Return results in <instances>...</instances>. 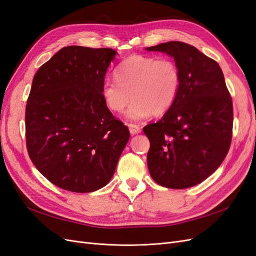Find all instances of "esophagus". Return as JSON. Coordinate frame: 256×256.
Masks as SVG:
<instances>
[{"instance_id": "obj_1", "label": "esophagus", "mask_w": 256, "mask_h": 256, "mask_svg": "<svg viewBox=\"0 0 256 256\" xmlns=\"http://www.w3.org/2000/svg\"><path fill=\"white\" fill-rule=\"evenodd\" d=\"M129 131H130V134L131 136H136L138 134L141 132V128L136 126V125H132V124H130L129 125Z\"/></svg>"}]
</instances>
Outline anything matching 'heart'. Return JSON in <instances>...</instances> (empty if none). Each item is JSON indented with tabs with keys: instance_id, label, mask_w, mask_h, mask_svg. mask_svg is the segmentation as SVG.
<instances>
[{
	"instance_id": "b5f03b06",
	"label": "heart",
	"mask_w": 256,
	"mask_h": 256,
	"mask_svg": "<svg viewBox=\"0 0 256 256\" xmlns=\"http://www.w3.org/2000/svg\"><path fill=\"white\" fill-rule=\"evenodd\" d=\"M115 80H106L102 86L104 104L120 113L134 102L125 118L138 122L152 114L162 115L173 106L180 86V72L175 62L146 56H131L114 70Z\"/></svg>"
}]
</instances>
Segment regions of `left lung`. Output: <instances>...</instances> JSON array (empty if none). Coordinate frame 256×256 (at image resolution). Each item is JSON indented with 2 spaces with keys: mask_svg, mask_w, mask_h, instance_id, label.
I'll return each mask as SVG.
<instances>
[{
  "mask_svg": "<svg viewBox=\"0 0 256 256\" xmlns=\"http://www.w3.org/2000/svg\"><path fill=\"white\" fill-rule=\"evenodd\" d=\"M146 50L172 56L180 72L171 109L143 128L150 143L148 171L166 188H190L210 176L226 157L233 102L219 64L196 47L168 42Z\"/></svg>",
  "mask_w": 256,
  "mask_h": 256,
  "instance_id": "left-lung-1",
  "label": "left lung"
}]
</instances>
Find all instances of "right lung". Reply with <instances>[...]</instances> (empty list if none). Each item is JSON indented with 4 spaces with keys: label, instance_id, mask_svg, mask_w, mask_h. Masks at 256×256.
<instances>
[{
    "label": "right lung",
    "instance_id": "right-lung-1",
    "mask_svg": "<svg viewBox=\"0 0 256 256\" xmlns=\"http://www.w3.org/2000/svg\"><path fill=\"white\" fill-rule=\"evenodd\" d=\"M118 52L68 46L34 76L26 108L28 156L58 187L76 193L111 180L129 140L102 97L104 76Z\"/></svg>",
    "mask_w": 256,
    "mask_h": 256
}]
</instances>
